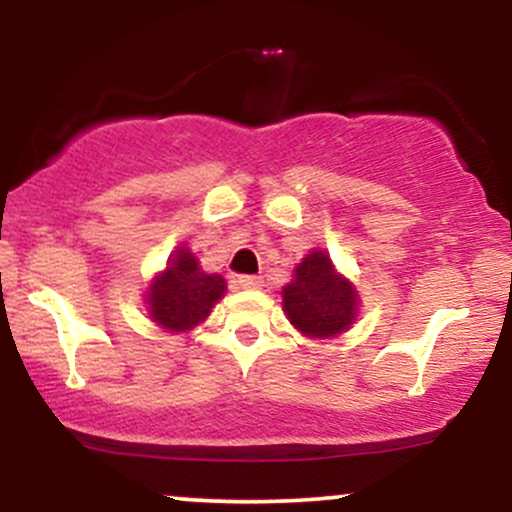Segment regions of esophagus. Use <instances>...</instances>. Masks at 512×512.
<instances>
[{
	"instance_id": "obj_1",
	"label": "esophagus",
	"mask_w": 512,
	"mask_h": 512,
	"mask_svg": "<svg viewBox=\"0 0 512 512\" xmlns=\"http://www.w3.org/2000/svg\"><path fill=\"white\" fill-rule=\"evenodd\" d=\"M236 284L240 286V289H262V276H248V274H243V276H238L236 279Z\"/></svg>"
}]
</instances>
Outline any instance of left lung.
Here are the masks:
<instances>
[{
    "instance_id": "left-lung-1",
    "label": "left lung",
    "mask_w": 512,
    "mask_h": 512,
    "mask_svg": "<svg viewBox=\"0 0 512 512\" xmlns=\"http://www.w3.org/2000/svg\"><path fill=\"white\" fill-rule=\"evenodd\" d=\"M284 313L305 337L327 339L349 330L356 320L358 296L349 279L334 269L330 255L313 250L293 272V281L281 291Z\"/></svg>"
}]
</instances>
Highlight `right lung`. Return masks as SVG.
Listing matches in <instances>:
<instances>
[{
    "instance_id": "right-lung-1",
    "label": "right lung",
    "mask_w": 512,
    "mask_h": 512,
    "mask_svg": "<svg viewBox=\"0 0 512 512\" xmlns=\"http://www.w3.org/2000/svg\"><path fill=\"white\" fill-rule=\"evenodd\" d=\"M223 293L226 279L221 274L202 272L195 252L178 248L146 291V305L151 320L163 330L187 332L207 320Z\"/></svg>"
}]
</instances>
